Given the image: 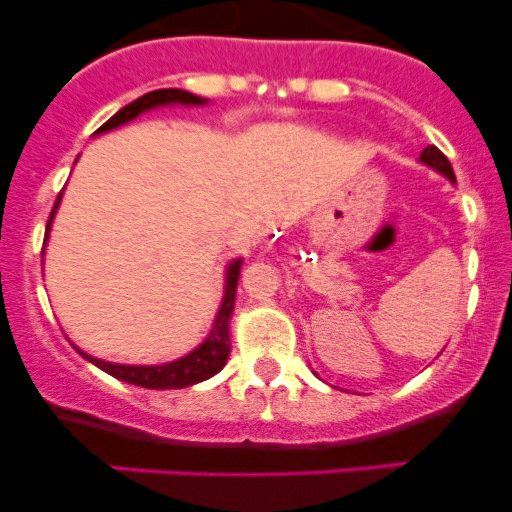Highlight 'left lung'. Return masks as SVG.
I'll return each instance as SVG.
<instances>
[{
  "label": "left lung",
  "mask_w": 512,
  "mask_h": 512,
  "mask_svg": "<svg viewBox=\"0 0 512 512\" xmlns=\"http://www.w3.org/2000/svg\"><path fill=\"white\" fill-rule=\"evenodd\" d=\"M421 163L431 165L433 170H438V173H443V175H446V178L451 180V183H456V175H453V168H451V163H448V158L443 156V153L438 151L436 146H428V148H423V153H421Z\"/></svg>",
  "instance_id": "left-lung-1"
}]
</instances>
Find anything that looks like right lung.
<instances>
[{
  "instance_id": "obj_1",
  "label": "right lung",
  "mask_w": 512,
  "mask_h": 512,
  "mask_svg": "<svg viewBox=\"0 0 512 512\" xmlns=\"http://www.w3.org/2000/svg\"><path fill=\"white\" fill-rule=\"evenodd\" d=\"M170 103H183V106H200L205 103V98L188 94V91L180 89H158L151 94H143L133 103L123 106L116 116L108 118L96 133L111 131V128L123 126V123L133 121L136 116H141L143 111H151L158 106H170ZM59 198H56L54 210L49 215V223H46V237H49L51 220H54L56 208H59ZM240 265L242 260H232L225 270V297L223 304L218 309V317H215L213 329L205 337V342L198 349H193L190 354H185L183 359H175L170 364H158V366H128V364H111V361L94 359V356L79 352L84 359H89L91 364H96L98 369L106 371V374L116 376V379L128 381V384L143 386V389H185V386L200 384V381L210 379V376L218 374L225 366L227 356H230V314L235 309V292H237V277H240Z\"/></svg>"
}]
</instances>
